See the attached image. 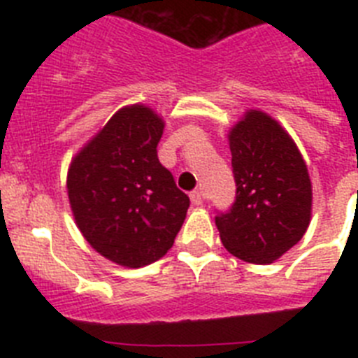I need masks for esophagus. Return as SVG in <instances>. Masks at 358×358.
<instances>
[{
	"instance_id": "obj_1",
	"label": "esophagus",
	"mask_w": 358,
	"mask_h": 358,
	"mask_svg": "<svg viewBox=\"0 0 358 358\" xmlns=\"http://www.w3.org/2000/svg\"><path fill=\"white\" fill-rule=\"evenodd\" d=\"M189 199H192V202H194L195 206H199V204L204 202V194H202L201 189H194V192L189 194Z\"/></svg>"
}]
</instances>
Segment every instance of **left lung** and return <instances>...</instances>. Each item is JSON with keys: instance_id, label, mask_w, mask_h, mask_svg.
Segmentation results:
<instances>
[{"instance_id": "1", "label": "left lung", "mask_w": 358, "mask_h": 358, "mask_svg": "<svg viewBox=\"0 0 358 358\" xmlns=\"http://www.w3.org/2000/svg\"><path fill=\"white\" fill-rule=\"evenodd\" d=\"M227 141L236 181L229 213L215 218L224 248L248 264L281 258L306 233L312 181L292 136L260 109H248Z\"/></svg>"}]
</instances>
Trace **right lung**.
Masks as SVG:
<instances>
[{
	"mask_svg": "<svg viewBox=\"0 0 358 358\" xmlns=\"http://www.w3.org/2000/svg\"><path fill=\"white\" fill-rule=\"evenodd\" d=\"M163 131L159 113L131 103L69 163L66 189L78 231L98 255L122 267L163 258L186 218L188 195L157 159Z\"/></svg>",
	"mask_w": 358,
	"mask_h": 358,
	"instance_id": "1",
	"label": "right lung"
}]
</instances>
